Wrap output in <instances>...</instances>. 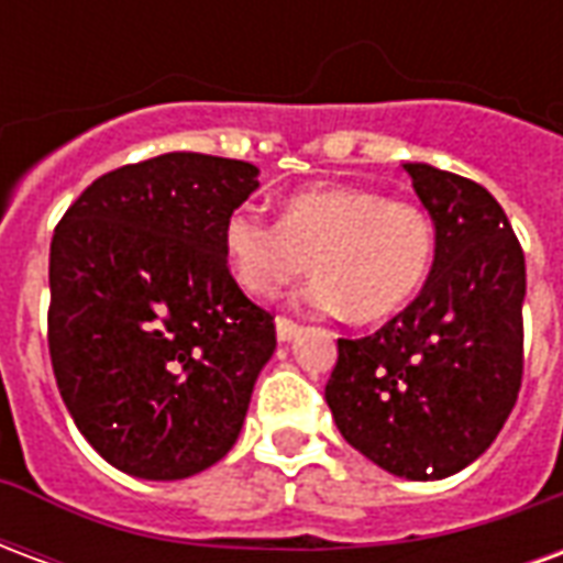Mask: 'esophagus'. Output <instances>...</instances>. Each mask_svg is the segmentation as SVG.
Wrapping results in <instances>:
<instances>
[{
	"mask_svg": "<svg viewBox=\"0 0 563 563\" xmlns=\"http://www.w3.org/2000/svg\"><path fill=\"white\" fill-rule=\"evenodd\" d=\"M298 329H301V325H298L295 319L277 317V338H280V341H292L295 334H298Z\"/></svg>",
	"mask_w": 563,
	"mask_h": 563,
	"instance_id": "obj_1",
	"label": "esophagus"
}]
</instances>
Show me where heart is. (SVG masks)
<instances>
[{"label": "heart", "mask_w": 563, "mask_h": 563, "mask_svg": "<svg viewBox=\"0 0 563 563\" xmlns=\"http://www.w3.org/2000/svg\"><path fill=\"white\" fill-rule=\"evenodd\" d=\"M437 232L413 201L362 186H313L283 198L280 220L241 205L222 220V256L234 283L271 298L310 268L307 301L355 322L395 317L413 301L434 262Z\"/></svg>", "instance_id": "heart-1"}]
</instances>
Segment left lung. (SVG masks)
Masks as SVG:
<instances>
[{
    "label": "left lung",
    "instance_id": "1",
    "mask_svg": "<svg viewBox=\"0 0 563 563\" xmlns=\"http://www.w3.org/2000/svg\"><path fill=\"white\" fill-rule=\"evenodd\" d=\"M437 250L413 305L341 338L325 401L343 440L383 471L443 479L492 446L525 367V253L485 186L407 162Z\"/></svg>",
    "mask_w": 563,
    "mask_h": 563
}]
</instances>
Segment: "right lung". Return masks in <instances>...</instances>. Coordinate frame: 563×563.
<instances>
[{
  "instance_id": "obj_1",
  "label": "right lung",
  "mask_w": 563,
  "mask_h": 563,
  "mask_svg": "<svg viewBox=\"0 0 563 563\" xmlns=\"http://www.w3.org/2000/svg\"><path fill=\"white\" fill-rule=\"evenodd\" d=\"M258 168L162 153L96 177L51 241L47 346L90 446L141 479H184L234 446L277 346L222 256Z\"/></svg>"
}]
</instances>
